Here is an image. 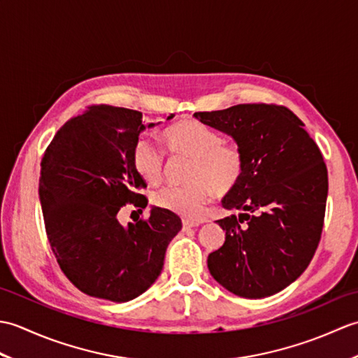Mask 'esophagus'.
I'll return each mask as SVG.
<instances>
[{
    "instance_id": "obj_1",
    "label": "esophagus",
    "mask_w": 358,
    "mask_h": 358,
    "mask_svg": "<svg viewBox=\"0 0 358 358\" xmlns=\"http://www.w3.org/2000/svg\"><path fill=\"white\" fill-rule=\"evenodd\" d=\"M200 223H195V222H189V220H183V227L185 229H191V227H196Z\"/></svg>"
}]
</instances>
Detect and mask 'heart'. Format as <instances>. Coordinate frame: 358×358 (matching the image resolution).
Wrapping results in <instances>:
<instances>
[{"mask_svg":"<svg viewBox=\"0 0 358 358\" xmlns=\"http://www.w3.org/2000/svg\"><path fill=\"white\" fill-rule=\"evenodd\" d=\"M169 154L191 158L185 186H166L154 194L158 208L189 220L203 215L210 196L232 194L245 173V154L240 146L226 143L214 129L194 118L181 120L163 132ZM135 171L149 183H158L164 173V154L148 136L135 141Z\"/></svg>","mask_w":358,"mask_h":358,"instance_id":"1","label":"heart"}]
</instances>
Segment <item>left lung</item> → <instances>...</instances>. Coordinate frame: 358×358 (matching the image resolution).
<instances>
[{
    "mask_svg": "<svg viewBox=\"0 0 358 358\" xmlns=\"http://www.w3.org/2000/svg\"><path fill=\"white\" fill-rule=\"evenodd\" d=\"M203 124L231 135L245 154V173L218 220L223 246L208 257L210 275L245 299L283 291L309 266L322 237L328 169L303 121L285 106L237 104L195 112Z\"/></svg>",
    "mask_w": 358,
    "mask_h": 358,
    "instance_id": "8db88e82",
    "label": "left lung"
}]
</instances>
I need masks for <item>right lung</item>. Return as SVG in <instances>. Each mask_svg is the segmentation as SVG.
Segmentation results:
<instances>
[{
    "label": "right lung",
    "mask_w": 358,
    "mask_h": 358,
    "mask_svg": "<svg viewBox=\"0 0 358 358\" xmlns=\"http://www.w3.org/2000/svg\"><path fill=\"white\" fill-rule=\"evenodd\" d=\"M154 126L143 124L138 110L89 106L62 126L43 155L38 192L52 252L72 285L90 296L124 303L148 291L181 231L180 217L162 208L127 226L118 222L127 203L148 206L132 149Z\"/></svg>",
    "instance_id": "right-lung-1"
}]
</instances>
